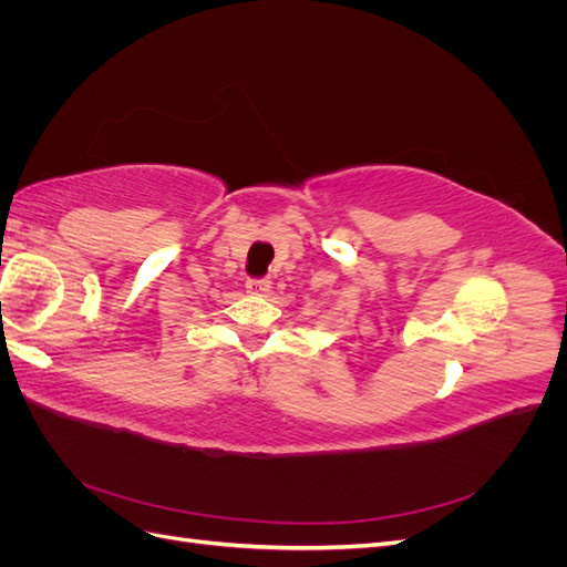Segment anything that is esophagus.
I'll return each instance as SVG.
<instances>
[{
	"label": "esophagus",
	"mask_w": 567,
	"mask_h": 567,
	"mask_svg": "<svg viewBox=\"0 0 567 567\" xmlns=\"http://www.w3.org/2000/svg\"><path fill=\"white\" fill-rule=\"evenodd\" d=\"M269 288H271L269 279H248L246 281V290L250 296H265Z\"/></svg>",
	"instance_id": "1"
}]
</instances>
